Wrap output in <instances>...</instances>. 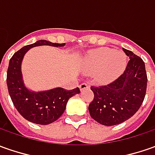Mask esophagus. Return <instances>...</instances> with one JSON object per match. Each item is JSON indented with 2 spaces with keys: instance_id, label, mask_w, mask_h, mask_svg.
<instances>
[{
  "instance_id": "obj_1",
  "label": "esophagus",
  "mask_w": 155,
  "mask_h": 155,
  "mask_svg": "<svg viewBox=\"0 0 155 155\" xmlns=\"http://www.w3.org/2000/svg\"><path fill=\"white\" fill-rule=\"evenodd\" d=\"M89 87V85H88L87 83H81V85H80V89H81V91H83L84 89H87V88Z\"/></svg>"
}]
</instances>
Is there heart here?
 Listing matches in <instances>:
<instances>
[{
    "mask_svg": "<svg viewBox=\"0 0 155 155\" xmlns=\"http://www.w3.org/2000/svg\"><path fill=\"white\" fill-rule=\"evenodd\" d=\"M126 66L125 54L110 48L89 51L86 56V71L88 74H96V80L102 84L117 79L125 70Z\"/></svg>",
    "mask_w": 155,
    "mask_h": 155,
    "instance_id": "heart-1",
    "label": "heart"
}]
</instances>
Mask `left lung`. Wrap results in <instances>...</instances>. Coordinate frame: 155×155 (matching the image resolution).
I'll list each match as a JSON object with an SVG mask.
<instances>
[{"mask_svg":"<svg viewBox=\"0 0 155 155\" xmlns=\"http://www.w3.org/2000/svg\"><path fill=\"white\" fill-rule=\"evenodd\" d=\"M130 61L120 77L107 86L92 87L94 100L89 113L100 124L113 126L130 118L141 107L147 90L145 63L132 51L123 48Z\"/></svg>","mask_w":155,"mask_h":155,"instance_id":"left-lung-1","label":"left lung"}]
</instances>
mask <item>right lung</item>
<instances>
[{"mask_svg":"<svg viewBox=\"0 0 155 155\" xmlns=\"http://www.w3.org/2000/svg\"><path fill=\"white\" fill-rule=\"evenodd\" d=\"M42 45L63 47L65 44L38 40L15 52L9 61L7 85L11 99L19 114L31 123L46 125L52 124L61 117L66 109L68 99L80 94V89L77 87L67 91L61 87H56L35 92L25 86L21 71L23 58L30 49Z\"/></svg>","mask_w":155,"mask_h":155,"instance_id":"obj_1","label":"right lung"}]
</instances>
